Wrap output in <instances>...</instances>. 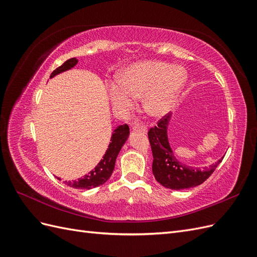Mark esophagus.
<instances>
[{
    "label": "esophagus",
    "instance_id": "obj_1",
    "mask_svg": "<svg viewBox=\"0 0 257 257\" xmlns=\"http://www.w3.org/2000/svg\"><path fill=\"white\" fill-rule=\"evenodd\" d=\"M132 130L133 131H138V132H142V133H147V127L146 126H144V125H142L141 123H137V122H135V123H133L132 124Z\"/></svg>",
    "mask_w": 257,
    "mask_h": 257
}]
</instances>
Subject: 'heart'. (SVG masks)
Here are the masks:
<instances>
[{"label": "heart", "mask_w": 257, "mask_h": 257, "mask_svg": "<svg viewBox=\"0 0 257 257\" xmlns=\"http://www.w3.org/2000/svg\"><path fill=\"white\" fill-rule=\"evenodd\" d=\"M188 79L185 69L158 60L132 64L123 72L120 81L109 84V96L114 108L128 110L135 99L144 97L148 114L161 118L174 109Z\"/></svg>", "instance_id": "1"}]
</instances>
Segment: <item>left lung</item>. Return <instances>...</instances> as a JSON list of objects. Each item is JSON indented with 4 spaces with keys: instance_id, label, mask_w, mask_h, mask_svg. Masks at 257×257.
Returning a JSON list of instances; mask_svg holds the SVG:
<instances>
[{
    "instance_id": "1",
    "label": "left lung",
    "mask_w": 257,
    "mask_h": 257,
    "mask_svg": "<svg viewBox=\"0 0 257 257\" xmlns=\"http://www.w3.org/2000/svg\"><path fill=\"white\" fill-rule=\"evenodd\" d=\"M169 120L170 115L167 113L158 122L157 126L151 127L148 132L153 154L152 173L157 181L167 189L183 190L194 188L205 182L213 174L224 157L204 169L182 164L175 157L168 143L167 127Z\"/></svg>"
}]
</instances>
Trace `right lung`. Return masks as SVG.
Wrapping results in <instances>:
<instances>
[{
	"label": "right lung",
	"mask_w": 257,
	"mask_h": 257,
	"mask_svg": "<svg viewBox=\"0 0 257 257\" xmlns=\"http://www.w3.org/2000/svg\"><path fill=\"white\" fill-rule=\"evenodd\" d=\"M77 63H78V60L76 58H72L65 61L61 66L54 69L50 75V78H52V77H54L58 74L68 71V69L74 67ZM128 135H130V127L127 124H123V125L116 126V128L113 131V133L111 135V139H110L111 143L109 144V146H108V149L105 155L96 165V167L94 169H92L91 172L85 175L83 178H79L78 180L65 181V183L74 189H85V190H90L93 188H96L98 185L104 184L108 179L110 178L114 168L115 159L118 157L121 148L127 141Z\"/></svg>",
	"instance_id": "1"
}]
</instances>
